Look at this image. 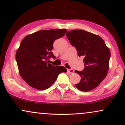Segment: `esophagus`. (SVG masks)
Here are the masks:
<instances>
[{"instance_id": "1", "label": "esophagus", "mask_w": 125, "mask_h": 125, "mask_svg": "<svg viewBox=\"0 0 125 125\" xmlns=\"http://www.w3.org/2000/svg\"><path fill=\"white\" fill-rule=\"evenodd\" d=\"M67 71H68L70 73H72L74 72L73 69H67Z\"/></svg>"}]
</instances>
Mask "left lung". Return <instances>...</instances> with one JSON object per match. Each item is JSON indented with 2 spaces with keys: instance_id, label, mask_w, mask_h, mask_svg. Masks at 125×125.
Instances as JSON below:
<instances>
[{
  "instance_id": "left-lung-1",
  "label": "left lung",
  "mask_w": 125,
  "mask_h": 125,
  "mask_svg": "<svg viewBox=\"0 0 125 125\" xmlns=\"http://www.w3.org/2000/svg\"><path fill=\"white\" fill-rule=\"evenodd\" d=\"M79 56H83L84 64L82 71H76L81 76L76 87L88 92L99 86L106 76L109 71L110 52L104 40L99 36L83 30H73L66 33Z\"/></svg>"
}]
</instances>
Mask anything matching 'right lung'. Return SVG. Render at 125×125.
I'll return each instance as SVG.
<instances>
[{
	"mask_svg": "<svg viewBox=\"0 0 125 125\" xmlns=\"http://www.w3.org/2000/svg\"><path fill=\"white\" fill-rule=\"evenodd\" d=\"M66 29L39 31L22 40L16 53V60L21 77L29 85L45 90L52 85L63 66H55L47 60L55 58L52 50L54 41L65 35Z\"/></svg>",
	"mask_w": 125,
	"mask_h": 125,
	"instance_id": "obj_1",
	"label": "right lung"
}]
</instances>
